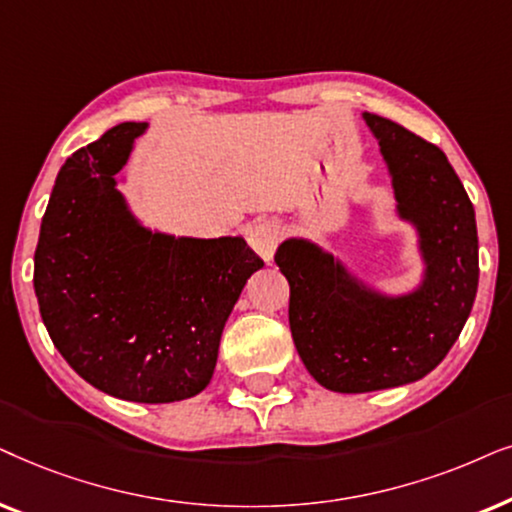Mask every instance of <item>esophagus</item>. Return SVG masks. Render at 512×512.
Masks as SVG:
<instances>
[{
	"mask_svg": "<svg viewBox=\"0 0 512 512\" xmlns=\"http://www.w3.org/2000/svg\"><path fill=\"white\" fill-rule=\"evenodd\" d=\"M281 236H283L281 224L274 220H260L252 224L248 241H250V248L255 250L262 260L269 262L271 257H274L278 243H281Z\"/></svg>",
	"mask_w": 512,
	"mask_h": 512,
	"instance_id": "obj_1",
	"label": "esophagus"
}]
</instances>
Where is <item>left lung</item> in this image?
Instances as JSON below:
<instances>
[{"mask_svg":"<svg viewBox=\"0 0 512 512\" xmlns=\"http://www.w3.org/2000/svg\"><path fill=\"white\" fill-rule=\"evenodd\" d=\"M393 175L398 210L417 224L426 281L400 299L351 281L335 257L306 241L278 245L290 283V330L320 386L367 393L426 377L459 339L478 292L475 210L445 152L391 119L365 114Z\"/></svg>","mask_w":512,"mask_h":512,"instance_id":"left-lung-1","label":"left lung"}]
</instances>
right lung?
Listing matches in <instances>:
<instances>
[{
	"label": "right lung",
	"instance_id": "1",
	"mask_svg": "<svg viewBox=\"0 0 512 512\" xmlns=\"http://www.w3.org/2000/svg\"><path fill=\"white\" fill-rule=\"evenodd\" d=\"M145 126L109 128L63 163L34 250V292L81 379L156 405L208 386L224 323L264 262L243 238H173L133 220L114 175Z\"/></svg>",
	"mask_w": 512,
	"mask_h": 512
}]
</instances>
